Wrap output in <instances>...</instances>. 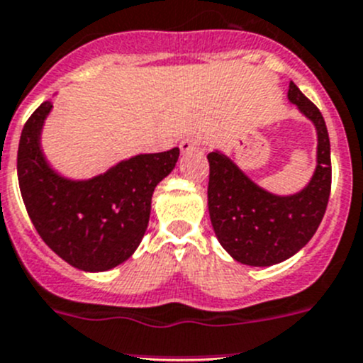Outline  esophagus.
I'll return each instance as SVG.
<instances>
[{
  "label": "esophagus",
  "instance_id": "34e87169",
  "mask_svg": "<svg viewBox=\"0 0 363 363\" xmlns=\"http://www.w3.org/2000/svg\"><path fill=\"white\" fill-rule=\"evenodd\" d=\"M201 139L196 138V135H189V138H183L180 143V150L182 153H190V152H197L201 150Z\"/></svg>",
  "mask_w": 363,
  "mask_h": 363
}]
</instances>
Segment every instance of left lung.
<instances>
[{"instance_id":"1","label":"left lung","mask_w":363,"mask_h":363,"mask_svg":"<svg viewBox=\"0 0 363 363\" xmlns=\"http://www.w3.org/2000/svg\"><path fill=\"white\" fill-rule=\"evenodd\" d=\"M289 100L318 130V166L311 183L289 197H279L252 183L228 157L208 153V210L220 245L236 261L270 267L298 252L323 220L332 189L330 139L323 114L289 82Z\"/></svg>"}]
</instances>
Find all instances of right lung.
<instances>
[{
  "label": "right lung",
  "instance_id": "add662e5",
  "mask_svg": "<svg viewBox=\"0 0 363 363\" xmlns=\"http://www.w3.org/2000/svg\"><path fill=\"white\" fill-rule=\"evenodd\" d=\"M52 104L24 123L17 178L28 215L61 259L86 272H106L134 254L145 236L155 186L177 166L180 148L138 155L88 182H70L49 169L40 128Z\"/></svg>",
  "mask_w": 363,
  "mask_h": 363
}]
</instances>
